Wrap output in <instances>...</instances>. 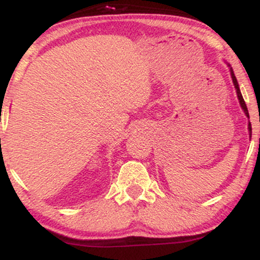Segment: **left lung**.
<instances>
[{
	"label": "left lung",
	"mask_w": 260,
	"mask_h": 260,
	"mask_svg": "<svg viewBox=\"0 0 260 260\" xmlns=\"http://www.w3.org/2000/svg\"><path fill=\"white\" fill-rule=\"evenodd\" d=\"M231 77H232V82H234V85H235V88H236V91H237V98H238V100H240V104H241V106H242L243 111H244V113H246V116H247V117L249 118L248 109H247V106H246V103H244V100H243V98H242V94H241V91H240V88H238V83H237V79H236V77H235V74H234V71H232V68H231ZM248 129H249V134H250V137H252V126H250V123L248 124Z\"/></svg>",
	"instance_id": "obj_1"
}]
</instances>
